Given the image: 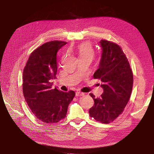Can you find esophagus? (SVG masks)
Instances as JSON below:
<instances>
[{"label": "esophagus", "instance_id": "1", "mask_svg": "<svg viewBox=\"0 0 154 154\" xmlns=\"http://www.w3.org/2000/svg\"><path fill=\"white\" fill-rule=\"evenodd\" d=\"M85 95L84 93H82V92H80V91H77V92H76V94H75V95L77 97H78V96H82V95Z\"/></svg>", "mask_w": 154, "mask_h": 154}]
</instances>
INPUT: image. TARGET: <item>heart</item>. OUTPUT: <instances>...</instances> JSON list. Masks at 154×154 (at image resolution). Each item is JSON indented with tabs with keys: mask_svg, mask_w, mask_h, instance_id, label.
<instances>
[{
	"mask_svg": "<svg viewBox=\"0 0 154 154\" xmlns=\"http://www.w3.org/2000/svg\"><path fill=\"white\" fill-rule=\"evenodd\" d=\"M78 53L79 59H90L91 60L94 57V51L90 44L85 42L78 47Z\"/></svg>",
	"mask_w": 154,
	"mask_h": 154,
	"instance_id": "obj_1",
	"label": "heart"
}]
</instances>
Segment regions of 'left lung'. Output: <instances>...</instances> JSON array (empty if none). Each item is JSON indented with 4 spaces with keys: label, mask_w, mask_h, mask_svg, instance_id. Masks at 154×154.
Listing matches in <instances>:
<instances>
[{
    "label": "left lung",
    "mask_w": 154,
    "mask_h": 154,
    "mask_svg": "<svg viewBox=\"0 0 154 154\" xmlns=\"http://www.w3.org/2000/svg\"><path fill=\"white\" fill-rule=\"evenodd\" d=\"M101 47L99 68L94 79L103 82L101 97L94 99V105L90 116L102 123H109L123 112L130 99L133 86V73L126 55L119 46L106 40L100 42Z\"/></svg>",
    "instance_id": "obj_1"
}]
</instances>
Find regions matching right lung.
<instances>
[{"label":"right lung","instance_id":"add662e5","mask_svg":"<svg viewBox=\"0 0 154 154\" xmlns=\"http://www.w3.org/2000/svg\"><path fill=\"white\" fill-rule=\"evenodd\" d=\"M64 41L48 42L31 54L23 71V94L33 113L46 123H55L67 114L75 93L59 91L51 81L57 72V54Z\"/></svg>","mask_w":154,"mask_h":154}]
</instances>
